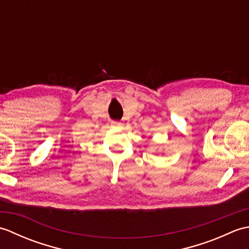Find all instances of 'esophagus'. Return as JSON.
<instances>
[{
  "mask_svg": "<svg viewBox=\"0 0 249 249\" xmlns=\"http://www.w3.org/2000/svg\"><path fill=\"white\" fill-rule=\"evenodd\" d=\"M111 125H112V126H119V125H120V123H119V122H115V121H113V122H111Z\"/></svg>",
  "mask_w": 249,
  "mask_h": 249,
  "instance_id": "1",
  "label": "esophagus"
}]
</instances>
